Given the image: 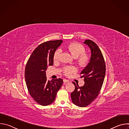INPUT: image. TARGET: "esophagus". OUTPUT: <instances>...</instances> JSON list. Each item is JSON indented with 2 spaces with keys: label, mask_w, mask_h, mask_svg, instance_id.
Here are the masks:
<instances>
[{
  "label": "esophagus",
  "mask_w": 129,
  "mask_h": 129,
  "mask_svg": "<svg viewBox=\"0 0 129 129\" xmlns=\"http://www.w3.org/2000/svg\"><path fill=\"white\" fill-rule=\"evenodd\" d=\"M63 82H64V84H66V83H69V81L67 80L64 79V80H63Z\"/></svg>",
  "instance_id": "34e87169"
}]
</instances>
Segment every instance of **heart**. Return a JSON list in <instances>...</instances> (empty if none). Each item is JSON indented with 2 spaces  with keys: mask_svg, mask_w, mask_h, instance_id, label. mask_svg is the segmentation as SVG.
Returning a JSON list of instances; mask_svg holds the SVG:
<instances>
[{
  "mask_svg": "<svg viewBox=\"0 0 129 129\" xmlns=\"http://www.w3.org/2000/svg\"><path fill=\"white\" fill-rule=\"evenodd\" d=\"M67 49L72 56L76 58L77 64L81 67H86L90 61V57L88 53L85 52V48L83 45L78 43H71L67 46ZM61 54L60 49L55 51L53 59L56 61L59 59ZM77 71L75 67H66L64 68L63 72L66 76H69L71 73Z\"/></svg>",
  "mask_w": 129,
  "mask_h": 129,
  "instance_id": "1",
  "label": "heart"
}]
</instances>
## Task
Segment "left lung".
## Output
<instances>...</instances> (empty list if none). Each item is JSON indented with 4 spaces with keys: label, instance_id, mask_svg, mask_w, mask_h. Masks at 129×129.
I'll return each instance as SVG.
<instances>
[{
    "label": "left lung",
    "instance_id": "8db88e82",
    "mask_svg": "<svg viewBox=\"0 0 129 129\" xmlns=\"http://www.w3.org/2000/svg\"><path fill=\"white\" fill-rule=\"evenodd\" d=\"M84 43L90 48V62L82 71L81 78H84L85 84L79 87L75 82V89L71 93L72 102L76 106L85 107L90 105L98 96L104 83L106 64L103 54L97 44L90 40Z\"/></svg>",
    "mask_w": 129,
    "mask_h": 129
}]
</instances>
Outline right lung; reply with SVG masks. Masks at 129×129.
Here are the masks:
<instances>
[{
	"label": "right lung",
	"instance_id": "obj_1",
	"mask_svg": "<svg viewBox=\"0 0 129 129\" xmlns=\"http://www.w3.org/2000/svg\"><path fill=\"white\" fill-rule=\"evenodd\" d=\"M62 40L45 42L40 44L32 52L25 69V79L29 94L38 104L47 106L56 99L61 87L62 79L47 81L46 70L53 65V54L62 43Z\"/></svg>",
	"mask_w": 129,
	"mask_h": 129
}]
</instances>
